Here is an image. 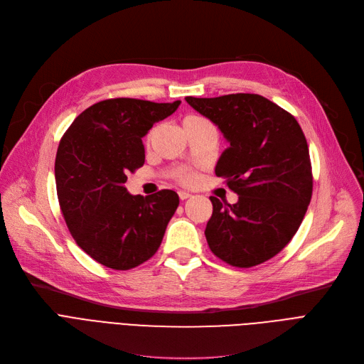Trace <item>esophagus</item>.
I'll use <instances>...</instances> for the list:
<instances>
[{"mask_svg": "<svg viewBox=\"0 0 364 364\" xmlns=\"http://www.w3.org/2000/svg\"><path fill=\"white\" fill-rule=\"evenodd\" d=\"M178 196H180L181 200H186V199H188V198H192V195H190L188 192H178Z\"/></svg>", "mask_w": 364, "mask_h": 364, "instance_id": "esophagus-1", "label": "esophagus"}]
</instances>
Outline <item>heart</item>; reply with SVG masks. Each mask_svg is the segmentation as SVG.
Wrapping results in <instances>:
<instances>
[{"label":"heart","instance_id":"obj_1","mask_svg":"<svg viewBox=\"0 0 364 364\" xmlns=\"http://www.w3.org/2000/svg\"><path fill=\"white\" fill-rule=\"evenodd\" d=\"M196 119H200V117H193V114H190V117H186V118L183 119V124L192 122V121H196ZM150 140H151V132L147 134L146 143H149ZM177 180H178L181 184H187V186H188V184H193L195 180H196V174H195V172H193L192 169L184 168V169H181V171L177 172Z\"/></svg>","mask_w":364,"mask_h":364}]
</instances>
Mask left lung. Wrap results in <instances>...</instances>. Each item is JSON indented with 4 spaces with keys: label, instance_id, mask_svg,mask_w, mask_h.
<instances>
[{
    "label": "left lung",
    "instance_id": "left-lung-1",
    "mask_svg": "<svg viewBox=\"0 0 364 364\" xmlns=\"http://www.w3.org/2000/svg\"><path fill=\"white\" fill-rule=\"evenodd\" d=\"M230 143L215 174L239 196L223 203L211 196L205 236L213 251L233 267H250L277 255L299 228L313 195L309 144L289 112L259 94L186 97Z\"/></svg>",
    "mask_w": 364,
    "mask_h": 364
}]
</instances>
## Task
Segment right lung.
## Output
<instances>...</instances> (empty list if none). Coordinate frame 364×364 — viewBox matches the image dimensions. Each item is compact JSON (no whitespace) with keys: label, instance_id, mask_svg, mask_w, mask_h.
<instances>
[{"label":"right lung","instance_id":"add662e5","mask_svg":"<svg viewBox=\"0 0 364 364\" xmlns=\"http://www.w3.org/2000/svg\"><path fill=\"white\" fill-rule=\"evenodd\" d=\"M180 103L103 100L78 114L60 140L54 176L62 214L81 250L109 269L129 270L155 255L180 203L174 190L143 198L124 186L144 164L141 139Z\"/></svg>","mask_w":364,"mask_h":364}]
</instances>
